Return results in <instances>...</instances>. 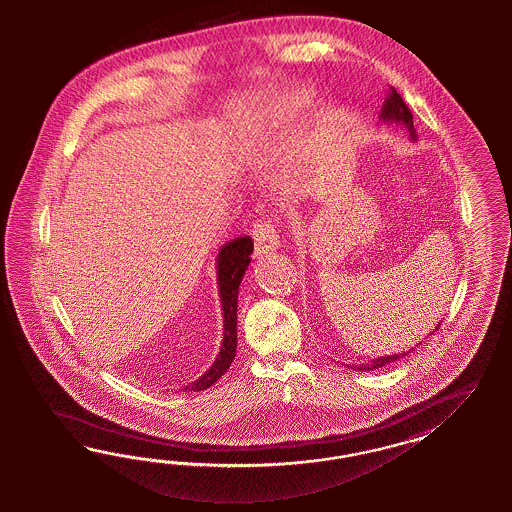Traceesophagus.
<instances>
[{
    "mask_svg": "<svg viewBox=\"0 0 512 512\" xmlns=\"http://www.w3.org/2000/svg\"><path fill=\"white\" fill-rule=\"evenodd\" d=\"M253 244H255V255L263 257L272 253L274 249H278L279 236L274 229V225L266 219H261L253 225Z\"/></svg>",
    "mask_w": 512,
    "mask_h": 512,
    "instance_id": "obj_1",
    "label": "esophagus"
}]
</instances>
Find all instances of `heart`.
<instances>
[{
    "mask_svg": "<svg viewBox=\"0 0 512 512\" xmlns=\"http://www.w3.org/2000/svg\"><path fill=\"white\" fill-rule=\"evenodd\" d=\"M298 101H300V99H298V97H295V99H293V103H298Z\"/></svg>",
    "mask_w": 512,
    "mask_h": 512,
    "instance_id": "b5f03b06",
    "label": "heart"
}]
</instances>
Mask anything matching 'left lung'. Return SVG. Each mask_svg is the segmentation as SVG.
Masks as SVG:
<instances>
[{"label": "left lung", "mask_w": 512, "mask_h": 512, "mask_svg": "<svg viewBox=\"0 0 512 512\" xmlns=\"http://www.w3.org/2000/svg\"><path fill=\"white\" fill-rule=\"evenodd\" d=\"M379 118H381L385 124L402 125V127H405V129L409 131L411 140H417V131H415V125H413V114H411V110L407 109V105L403 103L402 95L396 92L392 86H390L387 97H385V103H383V109H381ZM437 328H439V325L435 326V330H437ZM415 347H417V345H415ZM411 351H413V349H409L407 353L403 351V353H398V355L373 358L370 364H360V366L355 364V370H358V372L377 370V368H381V366H387V364H392V362L400 360V358L405 357V355H409Z\"/></svg>", "instance_id": "8db88e82"}]
</instances>
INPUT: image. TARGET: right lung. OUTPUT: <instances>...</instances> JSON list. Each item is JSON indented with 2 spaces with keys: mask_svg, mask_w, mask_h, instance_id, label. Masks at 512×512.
<instances>
[{
  "mask_svg": "<svg viewBox=\"0 0 512 512\" xmlns=\"http://www.w3.org/2000/svg\"><path fill=\"white\" fill-rule=\"evenodd\" d=\"M253 253V240L249 236H238L223 244L217 253V287L223 311V341L221 349L210 370L191 383L186 390L201 392L212 387L223 373L229 370L236 357V310H238V287L248 270Z\"/></svg>",
  "mask_w": 512,
  "mask_h": 512,
  "instance_id": "add662e5",
  "label": "right lung"
}]
</instances>
